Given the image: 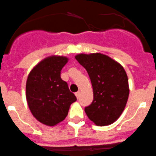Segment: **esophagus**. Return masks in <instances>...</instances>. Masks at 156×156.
Masks as SVG:
<instances>
[{"mask_svg": "<svg viewBox=\"0 0 156 156\" xmlns=\"http://www.w3.org/2000/svg\"><path fill=\"white\" fill-rule=\"evenodd\" d=\"M75 95H76V98L77 99H79V98H80V91H78V92H76L75 94Z\"/></svg>", "mask_w": 156, "mask_h": 156, "instance_id": "34e87169", "label": "esophagus"}]
</instances>
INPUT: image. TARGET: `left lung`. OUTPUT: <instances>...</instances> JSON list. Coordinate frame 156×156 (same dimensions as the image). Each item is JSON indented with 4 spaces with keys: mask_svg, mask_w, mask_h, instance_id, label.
<instances>
[{
    "mask_svg": "<svg viewBox=\"0 0 156 156\" xmlns=\"http://www.w3.org/2000/svg\"><path fill=\"white\" fill-rule=\"evenodd\" d=\"M75 58L87 71L94 91V100L85 108L86 114L98 126L111 125L124 111L129 96L125 69L101 53H81Z\"/></svg>",
    "mask_w": 156,
    "mask_h": 156,
    "instance_id": "obj_1",
    "label": "left lung"
}]
</instances>
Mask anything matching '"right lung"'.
I'll return each instance as SVG.
<instances>
[{
	"label": "right lung",
	"mask_w": 156,
	"mask_h": 156,
	"mask_svg": "<svg viewBox=\"0 0 156 156\" xmlns=\"http://www.w3.org/2000/svg\"><path fill=\"white\" fill-rule=\"evenodd\" d=\"M68 60L67 57L60 55L47 57L31 69L27 79L28 108L39 122L48 126L63 121L71 104L76 101L67 83L60 76Z\"/></svg>",
	"instance_id": "right-lung-1"
}]
</instances>
